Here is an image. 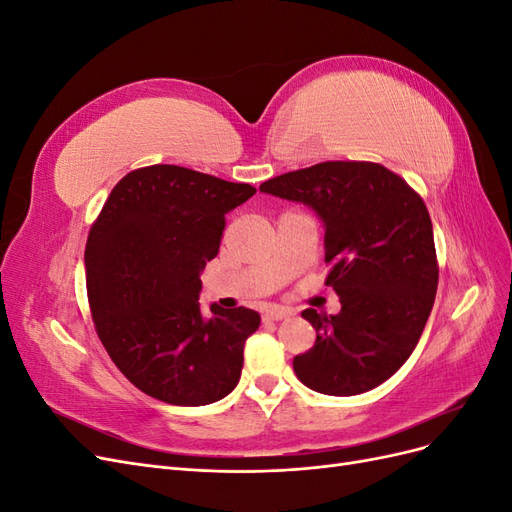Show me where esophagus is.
<instances>
[{
	"label": "esophagus",
	"mask_w": 512,
	"mask_h": 512,
	"mask_svg": "<svg viewBox=\"0 0 512 512\" xmlns=\"http://www.w3.org/2000/svg\"><path fill=\"white\" fill-rule=\"evenodd\" d=\"M292 312L290 309H284V307H273V309H269V312L262 316V320L265 322H280V320H284V318H288Z\"/></svg>",
	"instance_id": "esophagus-1"
}]
</instances>
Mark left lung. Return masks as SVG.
<instances>
[{
  "label": "left lung",
  "mask_w": 512,
  "mask_h": 512,
  "mask_svg": "<svg viewBox=\"0 0 512 512\" xmlns=\"http://www.w3.org/2000/svg\"><path fill=\"white\" fill-rule=\"evenodd\" d=\"M262 192L312 207L324 222V284L335 316L305 309L316 344L294 356L312 391L348 397L376 389L408 361L438 290V256L421 194L376 162L335 160L273 177Z\"/></svg>",
  "instance_id": "left-lung-1"
}]
</instances>
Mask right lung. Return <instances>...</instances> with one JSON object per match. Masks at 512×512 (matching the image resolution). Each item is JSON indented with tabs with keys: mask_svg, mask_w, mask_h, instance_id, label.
I'll return each mask as SVG.
<instances>
[{
	"mask_svg": "<svg viewBox=\"0 0 512 512\" xmlns=\"http://www.w3.org/2000/svg\"><path fill=\"white\" fill-rule=\"evenodd\" d=\"M256 194L192 168L153 164L123 177L85 245L94 327L117 369L145 395L207 406L235 389L254 309L211 305L200 271L220 252L226 213Z\"/></svg>",
	"mask_w": 512,
	"mask_h": 512,
	"instance_id": "obj_1",
	"label": "right lung"
}]
</instances>
